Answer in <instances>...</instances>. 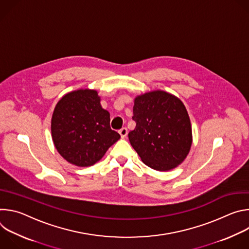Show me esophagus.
<instances>
[{
	"instance_id": "esophagus-1",
	"label": "esophagus",
	"mask_w": 249,
	"mask_h": 249,
	"mask_svg": "<svg viewBox=\"0 0 249 249\" xmlns=\"http://www.w3.org/2000/svg\"><path fill=\"white\" fill-rule=\"evenodd\" d=\"M127 133H128V130H127L126 127H123L122 129L119 130V134H120V136H121L122 139H124V138L127 136Z\"/></svg>"
}]
</instances>
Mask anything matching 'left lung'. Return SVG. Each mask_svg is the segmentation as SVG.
Wrapping results in <instances>:
<instances>
[{"mask_svg":"<svg viewBox=\"0 0 249 249\" xmlns=\"http://www.w3.org/2000/svg\"><path fill=\"white\" fill-rule=\"evenodd\" d=\"M129 132L132 147L145 164L169 170L180 164L192 143L191 124L185 106L177 97L157 90L136 97Z\"/></svg>","mask_w":249,"mask_h":249,"instance_id":"1","label":"left lung"}]
</instances>
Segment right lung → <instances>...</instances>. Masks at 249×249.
<instances>
[{"label":"right lung","instance_id":"1","mask_svg":"<svg viewBox=\"0 0 249 249\" xmlns=\"http://www.w3.org/2000/svg\"><path fill=\"white\" fill-rule=\"evenodd\" d=\"M95 90L79 89L63 96L51 121L54 145L70 163L89 166L98 161L120 135L110 128L109 112Z\"/></svg>","mask_w":249,"mask_h":249}]
</instances>
